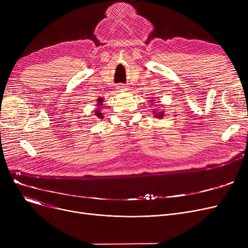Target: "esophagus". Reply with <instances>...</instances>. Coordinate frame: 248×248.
<instances>
[{"label": "esophagus", "instance_id": "esophagus-1", "mask_svg": "<svg viewBox=\"0 0 248 248\" xmlns=\"http://www.w3.org/2000/svg\"><path fill=\"white\" fill-rule=\"evenodd\" d=\"M116 88L119 89L120 91H125V90H127V88L125 87V85L124 84H123V83H121V84H119L116 86Z\"/></svg>", "mask_w": 248, "mask_h": 248}]
</instances>
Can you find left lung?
Listing matches in <instances>:
<instances>
[{
    "label": "left lung",
    "mask_w": 248,
    "mask_h": 248,
    "mask_svg": "<svg viewBox=\"0 0 248 248\" xmlns=\"http://www.w3.org/2000/svg\"><path fill=\"white\" fill-rule=\"evenodd\" d=\"M163 111V110H162ZM157 114H155V116H157L158 119H161V117H163L164 116V112H155Z\"/></svg>",
    "instance_id": "left-lung-1"
}]
</instances>
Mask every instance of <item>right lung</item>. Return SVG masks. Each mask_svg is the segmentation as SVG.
<instances>
[{"label":"right lung","mask_w":248,"mask_h":248,"mask_svg":"<svg viewBox=\"0 0 248 248\" xmlns=\"http://www.w3.org/2000/svg\"><path fill=\"white\" fill-rule=\"evenodd\" d=\"M97 101H98V106H101V103L103 102V99L102 98H98L97 99ZM94 115H96L97 117H99V119H102V113L100 112V110H98V109H96L95 110V113H94Z\"/></svg>","instance_id":"right-lung-1"}]
</instances>
